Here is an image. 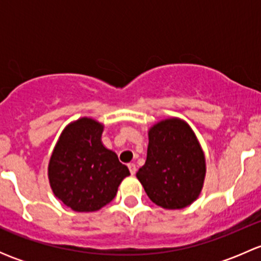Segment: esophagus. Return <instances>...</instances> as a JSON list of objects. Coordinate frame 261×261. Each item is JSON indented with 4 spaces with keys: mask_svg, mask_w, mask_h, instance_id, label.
I'll return each instance as SVG.
<instances>
[{
    "mask_svg": "<svg viewBox=\"0 0 261 261\" xmlns=\"http://www.w3.org/2000/svg\"><path fill=\"white\" fill-rule=\"evenodd\" d=\"M128 169H130V173L131 174H135L136 173V165L134 164V163H131V164H128Z\"/></svg>",
    "mask_w": 261,
    "mask_h": 261,
    "instance_id": "obj_1",
    "label": "esophagus"
}]
</instances>
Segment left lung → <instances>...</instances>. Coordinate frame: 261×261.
I'll use <instances>...</instances> for the list:
<instances>
[{
    "instance_id": "left-lung-1",
    "label": "left lung",
    "mask_w": 261,
    "mask_h": 261,
    "mask_svg": "<svg viewBox=\"0 0 261 261\" xmlns=\"http://www.w3.org/2000/svg\"><path fill=\"white\" fill-rule=\"evenodd\" d=\"M146 162L136 173L147 197L165 210H181L201 194L206 158L191 126L178 117L149 128Z\"/></svg>"
}]
</instances>
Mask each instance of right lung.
<instances>
[{"label":"right lung","instance_id":"add662e5","mask_svg":"<svg viewBox=\"0 0 261 261\" xmlns=\"http://www.w3.org/2000/svg\"><path fill=\"white\" fill-rule=\"evenodd\" d=\"M103 123L81 117L65 126L50 156L48 178L54 196L75 212H94L115 198L130 172L102 144Z\"/></svg>","mask_w":261,"mask_h":261}]
</instances>
